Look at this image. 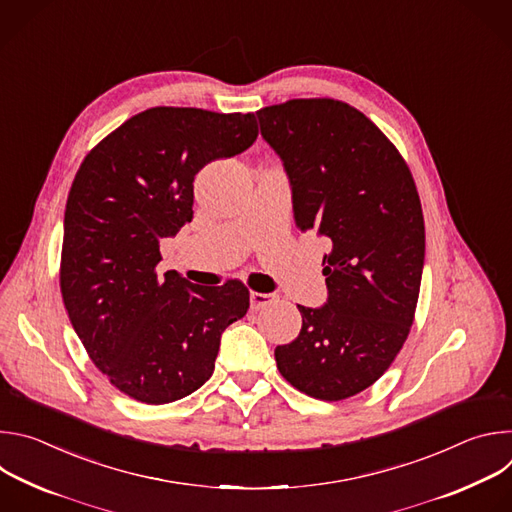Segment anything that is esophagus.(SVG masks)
I'll return each mask as SVG.
<instances>
[{
	"label": "esophagus",
	"instance_id": "34e87169",
	"mask_svg": "<svg viewBox=\"0 0 512 512\" xmlns=\"http://www.w3.org/2000/svg\"><path fill=\"white\" fill-rule=\"evenodd\" d=\"M249 298H251V310H255V312L275 302L273 294H259V291H251Z\"/></svg>",
	"mask_w": 512,
	"mask_h": 512
}]
</instances>
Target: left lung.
Wrapping results in <instances>:
<instances>
[{
	"label": "left lung",
	"instance_id": "8db88e82",
	"mask_svg": "<svg viewBox=\"0 0 512 512\" xmlns=\"http://www.w3.org/2000/svg\"><path fill=\"white\" fill-rule=\"evenodd\" d=\"M283 162L296 227L330 243L328 300L298 306L302 330L275 348L302 393L340 401L371 387L413 324L425 259L423 212L411 172L385 133L334 99H294L257 111Z\"/></svg>",
	"mask_w": 512,
	"mask_h": 512
}]
</instances>
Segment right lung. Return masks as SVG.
<instances>
[{"label":"right lung","instance_id":"right-lung-1","mask_svg":"<svg viewBox=\"0 0 512 512\" xmlns=\"http://www.w3.org/2000/svg\"><path fill=\"white\" fill-rule=\"evenodd\" d=\"M253 113L141 111L81 164L64 210L60 291L70 324L113 387L178 401L214 371L225 328L249 310L241 281L206 287L156 273L160 241L192 221L194 176L257 139Z\"/></svg>","mask_w":512,"mask_h":512}]
</instances>
